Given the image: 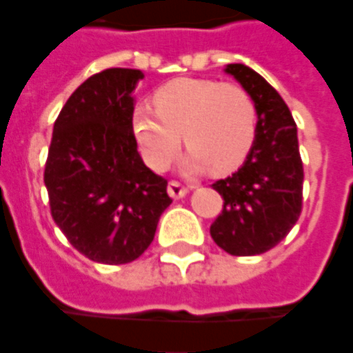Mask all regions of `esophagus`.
<instances>
[{
  "instance_id": "1",
  "label": "esophagus",
  "mask_w": 353,
  "mask_h": 353,
  "mask_svg": "<svg viewBox=\"0 0 353 353\" xmlns=\"http://www.w3.org/2000/svg\"><path fill=\"white\" fill-rule=\"evenodd\" d=\"M167 192H169V196H171L172 199H181V197H184L188 194L190 188L188 186H182L181 182L171 181L169 182V186H167Z\"/></svg>"
}]
</instances>
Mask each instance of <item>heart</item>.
I'll return each mask as SVG.
<instances>
[{
  "label": "heart",
  "mask_w": 353,
  "mask_h": 353,
  "mask_svg": "<svg viewBox=\"0 0 353 353\" xmlns=\"http://www.w3.org/2000/svg\"><path fill=\"white\" fill-rule=\"evenodd\" d=\"M154 108H139L132 131L144 161L161 171L181 146L190 169L228 174L241 167L256 139V104L241 85L179 77L154 94Z\"/></svg>",
  "instance_id": "heart-1"
}]
</instances>
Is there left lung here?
Listing matches in <instances>:
<instances>
[{
	"mask_svg": "<svg viewBox=\"0 0 353 353\" xmlns=\"http://www.w3.org/2000/svg\"><path fill=\"white\" fill-rule=\"evenodd\" d=\"M256 104V139L245 163L212 184L222 211L211 224L214 243L234 256L262 254L276 247L302 212V169L296 123L272 85L245 64H228Z\"/></svg>",
	"mask_w": 353,
	"mask_h": 353,
	"instance_id": "obj_1",
	"label": "left lung"
}]
</instances>
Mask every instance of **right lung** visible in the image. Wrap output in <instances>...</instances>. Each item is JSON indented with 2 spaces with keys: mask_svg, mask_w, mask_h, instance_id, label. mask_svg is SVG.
<instances>
[{
  "mask_svg": "<svg viewBox=\"0 0 353 353\" xmlns=\"http://www.w3.org/2000/svg\"><path fill=\"white\" fill-rule=\"evenodd\" d=\"M142 77L131 68L94 74L72 92L52 127L43 172L52 221L101 264L137 261L172 203L167 181L137 152L132 91Z\"/></svg>",
  "mask_w": 353,
  "mask_h": 353,
  "instance_id": "obj_1",
  "label": "right lung"
}]
</instances>
